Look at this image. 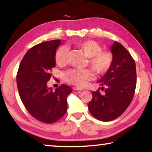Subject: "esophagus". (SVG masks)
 I'll return each mask as SVG.
<instances>
[{
	"instance_id": "obj_1",
	"label": "esophagus",
	"mask_w": 152,
	"mask_h": 152,
	"mask_svg": "<svg viewBox=\"0 0 152 152\" xmlns=\"http://www.w3.org/2000/svg\"><path fill=\"white\" fill-rule=\"evenodd\" d=\"M72 90L73 91H82V88H77V87H73V88H72Z\"/></svg>"
}]
</instances>
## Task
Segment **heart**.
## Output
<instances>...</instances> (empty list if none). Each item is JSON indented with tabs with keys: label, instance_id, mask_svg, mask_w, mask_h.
Returning a JSON list of instances; mask_svg holds the SVG:
<instances>
[{
	"label": "heart",
	"instance_id": "b5f03b06",
	"mask_svg": "<svg viewBox=\"0 0 152 152\" xmlns=\"http://www.w3.org/2000/svg\"><path fill=\"white\" fill-rule=\"evenodd\" d=\"M75 45L84 53L86 57H88L89 64L96 73L103 74L109 69L113 59L111 54L107 51H102V48L96 41H80ZM67 53L68 50L65 46L57 49L55 57L57 64L61 66L66 63ZM93 77V72L88 69H71L64 74V79L66 82L78 87H84Z\"/></svg>",
	"mask_w": 152,
	"mask_h": 152
}]
</instances>
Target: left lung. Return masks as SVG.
Here are the masks:
<instances>
[{
	"label": "left lung",
	"instance_id": "obj_1",
	"mask_svg": "<svg viewBox=\"0 0 152 152\" xmlns=\"http://www.w3.org/2000/svg\"><path fill=\"white\" fill-rule=\"evenodd\" d=\"M110 49L111 65L97 82L104 93L93 91L88 105L92 115L104 122L113 120L124 113L132 101L136 86V63L130 53L117 41Z\"/></svg>",
	"mask_w": 152,
	"mask_h": 152
}]
</instances>
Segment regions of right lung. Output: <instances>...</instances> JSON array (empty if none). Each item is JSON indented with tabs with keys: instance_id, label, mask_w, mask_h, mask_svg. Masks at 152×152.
Returning <instances> with one entry per match:
<instances>
[{
	"instance_id": "add662e5",
	"label": "right lung",
	"mask_w": 152,
	"mask_h": 152,
	"mask_svg": "<svg viewBox=\"0 0 152 152\" xmlns=\"http://www.w3.org/2000/svg\"><path fill=\"white\" fill-rule=\"evenodd\" d=\"M61 41L53 40L34 45L20 62L16 76L19 95L28 111L45 123H53L65 115L70 86L62 84L53 91L47 86L55 67V53Z\"/></svg>"
}]
</instances>
